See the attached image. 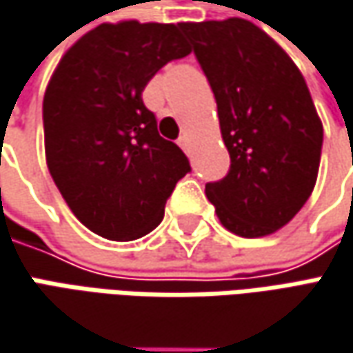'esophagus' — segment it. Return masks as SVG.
<instances>
[{"mask_svg": "<svg viewBox=\"0 0 353 353\" xmlns=\"http://www.w3.org/2000/svg\"><path fill=\"white\" fill-rule=\"evenodd\" d=\"M177 146L181 148L183 152H190V136H188V134L179 136V138H177Z\"/></svg>", "mask_w": 353, "mask_h": 353, "instance_id": "obj_1", "label": "esophagus"}]
</instances>
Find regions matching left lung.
<instances>
[{"instance_id":"obj_1","label":"left lung","mask_w":353,"mask_h":353,"mask_svg":"<svg viewBox=\"0 0 353 353\" xmlns=\"http://www.w3.org/2000/svg\"><path fill=\"white\" fill-rule=\"evenodd\" d=\"M215 94L231 168L207 183L225 229L265 237L290 221L314 190L322 122L292 59L256 25L181 23Z\"/></svg>"}]
</instances>
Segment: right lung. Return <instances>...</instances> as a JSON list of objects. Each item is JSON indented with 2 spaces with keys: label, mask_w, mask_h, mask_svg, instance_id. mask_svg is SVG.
Instances as JSON below:
<instances>
[{
  "label": "right lung",
  "mask_w": 353,
  "mask_h": 353,
  "mask_svg": "<svg viewBox=\"0 0 353 353\" xmlns=\"http://www.w3.org/2000/svg\"><path fill=\"white\" fill-rule=\"evenodd\" d=\"M192 53L181 23H102L59 61L43 99L45 156L77 219L110 241L154 231L192 172L142 100L150 79Z\"/></svg>",
  "instance_id": "right-lung-1"
}]
</instances>
